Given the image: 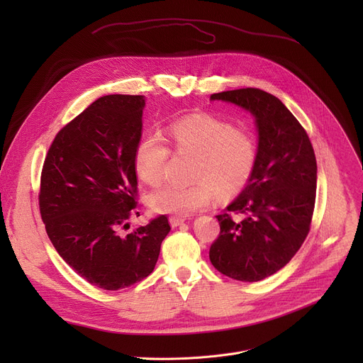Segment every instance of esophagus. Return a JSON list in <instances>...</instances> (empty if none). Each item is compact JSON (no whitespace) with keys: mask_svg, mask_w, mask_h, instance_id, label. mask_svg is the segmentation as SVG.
<instances>
[{"mask_svg":"<svg viewBox=\"0 0 363 363\" xmlns=\"http://www.w3.org/2000/svg\"><path fill=\"white\" fill-rule=\"evenodd\" d=\"M184 221H185V218H182V217H174V216H171V217H169V224L172 225V228L179 227Z\"/></svg>","mask_w":363,"mask_h":363,"instance_id":"obj_1","label":"esophagus"}]
</instances>
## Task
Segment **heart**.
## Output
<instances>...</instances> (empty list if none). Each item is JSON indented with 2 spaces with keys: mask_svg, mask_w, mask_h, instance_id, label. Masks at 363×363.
Returning <instances> with one entry per match:
<instances>
[{
  "mask_svg": "<svg viewBox=\"0 0 363 363\" xmlns=\"http://www.w3.org/2000/svg\"><path fill=\"white\" fill-rule=\"evenodd\" d=\"M168 142L177 155L194 157L189 186H165L149 195L147 203L155 213L188 217L208 206L216 192L231 196L250 181L257 162V142L244 128L213 115L199 113L169 125ZM171 149L158 135H146L133 153L138 178L157 186L165 178Z\"/></svg>",
  "mask_w": 363,
  "mask_h": 363,
  "instance_id": "1",
  "label": "heart"
}]
</instances>
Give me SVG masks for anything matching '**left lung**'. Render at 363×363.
I'll return each mask as SVG.
<instances>
[{
	"mask_svg": "<svg viewBox=\"0 0 363 363\" xmlns=\"http://www.w3.org/2000/svg\"><path fill=\"white\" fill-rule=\"evenodd\" d=\"M252 113L258 129L254 172L240 196L217 216L210 260L227 277L260 281L283 269L312 224L318 165L304 128L276 96L255 89L211 94ZM233 213H242L234 220Z\"/></svg>",
	"mask_w": 363,
	"mask_h": 363,
	"instance_id": "8db88e82",
	"label": "left lung"
}]
</instances>
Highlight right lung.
Segmentation results:
<instances>
[{
    "label": "right lung",
    "instance_id": "1",
    "mask_svg": "<svg viewBox=\"0 0 363 363\" xmlns=\"http://www.w3.org/2000/svg\"><path fill=\"white\" fill-rule=\"evenodd\" d=\"M143 108L139 94L99 97L59 130L41 171L38 203L50 241L80 277L103 290L147 277L171 230L160 216L123 231L138 208L133 153Z\"/></svg>",
    "mask_w": 363,
    "mask_h": 363
}]
</instances>
